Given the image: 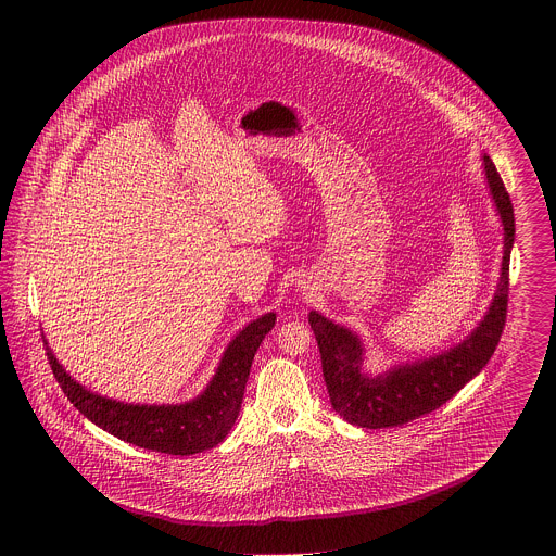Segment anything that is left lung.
<instances>
[{"instance_id": "left-lung-1", "label": "left lung", "mask_w": 556, "mask_h": 556, "mask_svg": "<svg viewBox=\"0 0 556 556\" xmlns=\"http://www.w3.org/2000/svg\"><path fill=\"white\" fill-rule=\"evenodd\" d=\"M481 166L490 198L503 223V263L492 302L469 336L438 354L370 372L365 365L367 345L363 338L350 327L311 311L308 323L317 338L331 406L348 424L367 429L397 427L440 408L488 365L501 342L508 302V263L515 243V214L503 179L488 154L481 156Z\"/></svg>"}]
</instances>
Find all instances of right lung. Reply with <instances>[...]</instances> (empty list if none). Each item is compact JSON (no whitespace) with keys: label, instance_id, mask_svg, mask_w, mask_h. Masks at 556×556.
Instances as JSON below:
<instances>
[{"label":"right lung","instance_id":"obj_1","mask_svg":"<svg viewBox=\"0 0 556 556\" xmlns=\"http://www.w3.org/2000/svg\"><path fill=\"white\" fill-rule=\"evenodd\" d=\"M275 320V313L250 320L225 348L206 388L177 404H135L91 392L58 363L48 342L46 350L62 392L91 424L139 448L189 456L220 444L236 425L254 354Z\"/></svg>","mask_w":556,"mask_h":556}]
</instances>
